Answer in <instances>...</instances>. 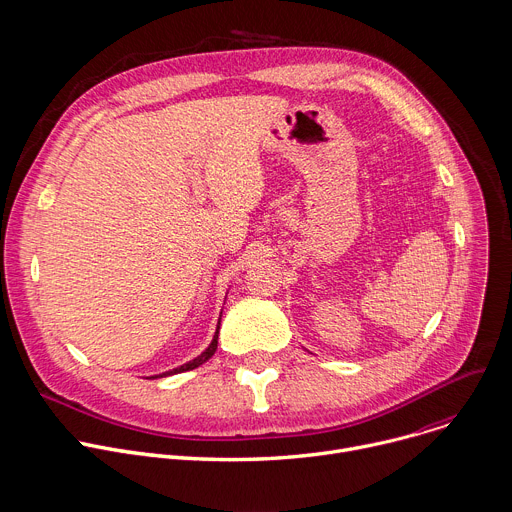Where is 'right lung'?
Instances as JSON below:
<instances>
[{"label":"right lung","mask_w":512,"mask_h":512,"mask_svg":"<svg viewBox=\"0 0 512 512\" xmlns=\"http://www.w3.org/2000/svg\"><path fill=\"white\" fill-rule=\"evenodd\" d=\"M222 317V315H220ZM220 321L222 319H218V327H216V333H214V339H212V343L208 345V349L203 351L201 355H197L195 359H191V361H187V363H183V365H179V367H175V369H169V371H165V373H159V375H153V379H157V377H167V375H175V373H183V371H191V369H195V367H199V365H203L206 363L214 353H216V349H218V333H220Z\"/></svg>","instance_id":"add662e5"}]
</instances>
